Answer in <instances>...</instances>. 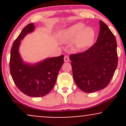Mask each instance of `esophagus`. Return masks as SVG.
Listing matches in <instances>:
<instances>
[{
  "mask_svg": "<svg viewBox=\"0 0 126 126\" xmlns=\"http://www.w3.org/2000/svg\"><path fill=\"white\" fill-rule=\"evenodd\" d=\"M69 56H64V61L65 62H69Z\"/></svg>",
  "mask_w": 126,
  "mask_h": 126,
  "instance_id": "esophagus-1",
  "label": "esophagus"
}]
</instances>
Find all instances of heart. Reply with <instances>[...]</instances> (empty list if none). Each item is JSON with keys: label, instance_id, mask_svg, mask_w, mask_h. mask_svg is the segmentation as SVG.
<instances>
[{"label": "heart", "instance_id": "1", "mask_svg": "<svg viewBox=\"0 0 126 126\" xmlns=\"http://www.w3.org/2000/svg\"><path fill=\"white\" fill-rule=\"evenodd\" d=\"M95 31L91 27H85V24L78 22L62 30L59 39L63 43L73 41V50L82 51L91 47L94 41Z\"/></svg>", "mask_w": 126, "mask_h": 126}]
</instances>
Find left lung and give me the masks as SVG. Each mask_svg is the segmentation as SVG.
I'll return each instance as SVG.
<instances>
[{"label":"left lung","instance_id":"1","mask_svg":"<svg viewBox=\"0 0 126 126\" xmlns=\"http://www.w3.org/2000/svg\"><path fill=\"white\" fill-rule=\"evenodd\" d=\"M96 42L83 53L70 54L73 79L86 93L103 89L109 84L118 64L117 41L108 26L99 21Z\"/></svg>","mask_w":126,"mask_h":126}]
</instances>
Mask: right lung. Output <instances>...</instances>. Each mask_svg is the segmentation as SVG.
Segmentation results:
<instances>
[{
	"label": "right lung",
	"mask_w": 126,
	"mask_h": 126,
	"mask_svg": "<svg viewBox=\"0 0 126 126\" xmlns=\"http://www.w3.org/2000/svg\"><path fill=\"white\" fill-rule=\"evenodd\" d=\"M33 23L22 30L11 50L10 72L17 88L24 94L41 97L48 94L54 87L58 73L64 63V55L46 59L31 64L23 62L19 53L21 41L27 34L34 31Z\"/></svg>",
	"instance_id": "obj_1"
}]
</instances>
